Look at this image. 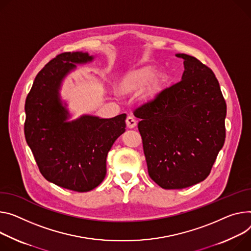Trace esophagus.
<instances>
[{"mask_svg":"<svg viewBox=\"0 0 251 251\" xmlns=\"http://www.w3.org/2000/svg\"><path fill=\"white\" fill-rule=\"evenodd\" d=\"M126 124H127L128 128H134V127H136L137 122H136V120L132 116H128L126 119Z\"/></svg>","mask_w":251,"mask_h":251,"instance_id":"esophagus-1","label":"esophagus"}]
</instances>
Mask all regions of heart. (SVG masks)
I'll use <instances>...</instances> for the list:
<instances>
[{"label":"heart","instance_id":"b5f03b06","mask_svg":"<svg viewBox=\"0 0 251 251\" xmlns=\"http://www.w3.org/2000/svg\"><path fill=\"white\" fill-rule=\"evenodd\" d=\"M152 70L150 68H141V69L134 71L130 74H128L121 85V88L125 92H133V91H138L141 89L152 77ZM162 83V76L156 75L154 76L148 86L144 89L142 92V96L144 99L148 100L155 96V94L158 92L159 88H160Z\"/></svg>","mask_w":251,"mask_h":251}]
</instances>
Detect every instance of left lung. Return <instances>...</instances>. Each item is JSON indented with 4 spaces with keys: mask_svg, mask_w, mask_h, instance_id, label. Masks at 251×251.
Here are the masks:
<instances>
[{
    "mask_svg": "<svg viewBox=\"0 0 251 251\" xmlns=\"http://www.w3.org/2000/svg\"><path fill=\"white\" fill-rule=\"evenodd\" d=\"M184 59L182 79L134 110L140 118L150 178L164 189H182L206 178L225 141L226 103L213 71Z\"/></svg>",
    "mask_w": 251,
    "mask_h": 251,
    "instance_id": "left-lung-1",
    "label": "left lung"
}]
</instances>
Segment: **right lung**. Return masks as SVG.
Returning a JSON list of instances; mask_svg holds the SVG:
<instances>
[{"mask_svg":"<svg viewBox=\"0 0 251 251\" xmlns=\"http://www.w3.org/2000/svg\"><path fill=\"white\" fill-rule=\"evenodd\" d=\"M92 59L82 52L57 55L36 76L25 104V137L41 174L76 192L92 190L104 180L107 154L126 127V114L110 119L82 116L66 122L60 83L74 69V63Z\"/></svg>","mask_w":251,"mask_h":251,"instance_id":"obj_1","label":"right lung"}]
</instances>
